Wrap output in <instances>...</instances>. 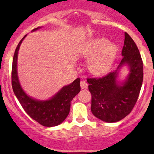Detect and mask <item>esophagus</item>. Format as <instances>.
Instances as JSON below:
<instances>
[{
  "label": "esophagus",
  "instance_id": "1",
  "mask_svg": "<svg viewBox=\"0 0 154 154\" xmlns=\"http://www.w3.org/2000/svg\"><path fill=\"white\" fill-rule=\"evenodd\" d=\"M80 87H81V88H83V89L87 88V87H88V83H87L85 80H81V81H80Z\"/></svg>",
  "mask_w": 154,
  "mask_h": 154
}]
</instances>
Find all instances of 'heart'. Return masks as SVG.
<instances>
[{"mask_svg":"<svg viewBox=\"0 0 154 154\" xmlns=\"http://www.w3.org/2000/svg\"><path fill=\"white\" fill-rule=\"evenodd\" d=\"M82 54L90 58L88 68L92 74H104L109 71L116 58L118 47L110 44L104 37L96 38L88 43L82 49Z\"/></svg>","mask_w":154,"mask_h":154,"instance_id":"1","label":"heart"}]
</instances>
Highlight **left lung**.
I'll return each instance as SVG.
<instances>
[{"mask_svg":"<svg viewBox=\"0 0 154 154\" xmlns=\"http://www.w3.org/2000/svg\"><path fill=\"white\" fill-rule=\"evenodd\" d=\"M123 57L115 71L100 78H88L91 94V110L97 119L108 123L121 121L136 104L143 81V63L133 38L125 32ZM127 66L129 74L124 82L117 80L120 68Z\"/></svg>","mask_w":154,"mask_h":154,"instance_id":"obj_1","label":"left lung"}]
</instances>
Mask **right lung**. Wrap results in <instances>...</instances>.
<instances>
[{
	"mask_svg": "<svg viewBox=\"0 0 154 154\" xmlns=\"http://www.w3.org/2000/svg\"><path fill=\"white\" fill-rule=\"evenodd\" d=\"M42 27L33 29L32 32ZM26 36L27 35L21 38L14 54L12 68V89L24 111L33 120L45 127H55L63 123L69 114L71 100L80 91V79H76L71 84L63 86L48 100H37L29 97L20 84L17 71L18 51Z\"/></svg>",
	"mask_w": 154,
	"mask_h": 154,
	"instance_id": "obj_1",
	"label": "right lung"
}]
</instances>
